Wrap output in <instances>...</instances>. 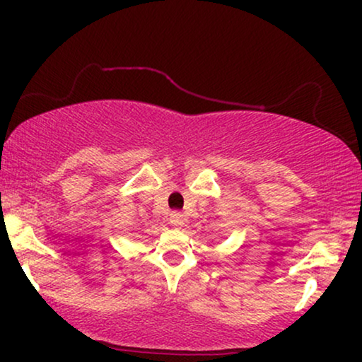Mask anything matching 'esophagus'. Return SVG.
Here are the masks:
<instances>
[{"instance_id": "esophagus-1", "label": "esophagus", "mask_w": 362, "mask_h": 362, "mask_svg": "<svg viewBox=\"0 0 362 362\" xmlns=\"http://www.w3.org/2000/svg\"><path fill=\"white\" fill-rule=\"evenodd\" d=\"M170 222H171V226L181 227L182 224H185V214H182V212H180V211L171 212V214H170Z\"/></svg>"}]
</instances>
